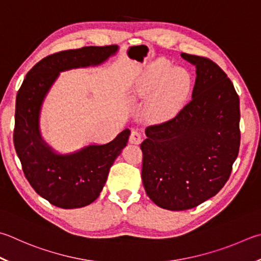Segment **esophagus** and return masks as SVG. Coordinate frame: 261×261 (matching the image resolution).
<instances>
[{
	"label": "esophagus",
	"mask_w": 261,
	"mask_h": 261,
	"mask_svg": "<svg viewBox=\"0 0 261 261\" xmlns=\"http://www.w3.org/2000/svg\"><path fill=\"white\" fill-rule=\"evenodd\" d=\"M141 140H143V137L139 134L138 131H131L130 137H129V141L131 144H136V145H139L141 143Z\"/></svg>",
	"instance_id": "obj_1"
}]
</instances>
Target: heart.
I'll list each match as a JSON object with an SVG mask.
<instances>
[{"instance_id": "b5f03b06", "label": "heart", "mask_w": 261, "mask_h": 261, "mask_svg": "<svg viewBox=\"0 0 261 261\" xmlns=\"http://www.w3.org/2000/svg\"><path fill=\"white\" fill-rule=\"evenodd\" d=\"M192 87L191 75L186 69L171 67L170 61L156 60L145 70L139 82L141 94L151 96L147 114L153 121H163L172 116L186 100Z\"/></svg>"}]
</instances>
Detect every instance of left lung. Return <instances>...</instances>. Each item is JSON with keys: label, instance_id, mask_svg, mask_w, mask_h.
Returning <instances> with one entry per match:
<instances>
[{"label": "left lung", "instance_id": "left-lung-1", "mask_svg": "<svg viewBox=\"0 0 261 261\" xmlns=\"http://www.w3.org/2000/svg\"><path fill=\"white\" fill-rule=\"evenodd\" d=\"M196 66L192 100L176 115L147 126L141 179L156 205L181 211L224 187L239 155L240 98L230 80L206 57L181 54Z\"/></svg>", "mask_w": 261, "mask_h": 261}]
</instances>
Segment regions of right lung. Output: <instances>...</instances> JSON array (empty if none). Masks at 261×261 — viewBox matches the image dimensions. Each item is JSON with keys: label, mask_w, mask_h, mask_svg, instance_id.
Here are the masks:
<instances>
[{"label": "right lung", "mask_w": 261, "mask_h": 261, "mask_svg": "<svg viewBox=\"0 0 261 261\" xmlns=\"http://www.w3.org/2000/svg\"><path fill=\"white\" fill-rule=\"evenodd\" d=\"M116 50V45H105L56 52L40 60L18 90L13 144L22 172L40 196L61 209L82 207L97 200L130 131H122L106 145L89 146L72 155H56L40 137L42 101L59 72L98 65Z\"/></svg>", "instance_id": "obj_1"}]
</instances>
